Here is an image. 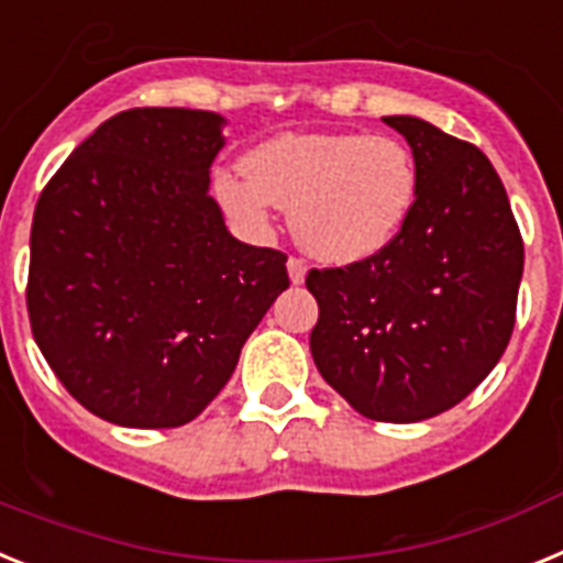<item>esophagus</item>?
Wrapping results in <instances>:
<instances>
[{
  "label": "esophagus",
  "instance_id": "34e87169",
  "mask_svg": "<svg viewBox=\"0 0 563 563\" xmlns=\"http://www.w3.org/2000/svg\"><path fill=\"white\" fill-rule=\"evenodd\" d=\"M286 268H288V280L295 283V286H300V283L306 280V263L302 261H297V257H288Z\"/></svg>",
  "mask_w": 563,
  "mask_h": 563
}]
</instances>
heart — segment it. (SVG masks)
Here are the masks:
<instances>
[{"instance_id": "1", "label": "heart", "mask_w": 563, "mask_h": 563, "mask_svg": "<svg viewBox=\"0 0 563 563\" xmlns=\"http://www.w3.org/2000/svg\"><path fill=\"white\" fill-rule=\"evenodd\" d=\"M214 175L234 223L266 232L291 209L295 241L314 261L351 266L397 241L417 203V161L402 141L365 133H280Z\"/></svg>"}]
</instances>
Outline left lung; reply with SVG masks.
Returning <instances> with one entry per match:
<instances>
[{
    "label": "left lung",
    "mask_w": 563,
    "mask_h": 563,
    "mask_svg": "<svg viewBox=\"0 0 563 563\" xmlns=\"http://www.w3.org/2000/svg\"><path fill=\"white\" fill-rule=\"evenodd\" d=\"M417 161V203L385 252L311 268L322 379L376 422H422L462 402L505 354L525 243L482 150L417 115H385Z\"/></svg>",
    "instance_id": "obj_1"
}]
</instances>
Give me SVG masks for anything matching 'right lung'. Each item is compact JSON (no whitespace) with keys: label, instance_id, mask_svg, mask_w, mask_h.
<instances>
[{"label":"right lung","instance_id":"add662e5","mask_svg":"<svg viewBox=\"0 0 563 563\" xmlns=\"http://www.w3.org/2000/svg\"><path fill=\"white\" fill-rule=\"evenodd\" d=\"M223 124L184 107L119 112L38 195L33 336L70 397L121 428L192 422L288 288L286 254L232 238L209 195Z\"/></svg>","mask_w":563,"mask_h":563}]
</instances>
